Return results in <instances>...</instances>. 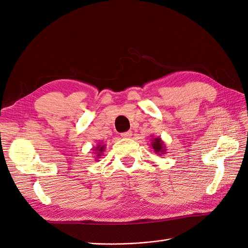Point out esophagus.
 I'll return each mask as SVG.
<instances>
[{"label":"esophagus","instance_id":"esophagus-1","mask_svg":"<svg viewBox=\"0 0 248 248\" xmlns=\"http://www.w3.org/2000/svg\"><path fill=\"white\" fill-rule=\"evenodd\" d=\"M122 136L124 138H130L132 136V132L131 131H128V132H124V133L122 134Z\"/></svg>","mask_w":248,"mask_h":248}]
</instances>
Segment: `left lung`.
<instances>
[{
    "mask_svg": "<svg viewBox=\"0 0 248 248\" xmlns=\"http://www.w3.org/2000/svg\"><path fill=\"white\" fill-rule=\"evenodd\" d=\"M151 140L152 141H151L150 146L152 147V149H153L155 153H156L157 155L166 154L167 149H166L164 141L162 140V138H160V137H152Z\"/></svg>",
    "mask_w": 248,
    "mask_h": 248,
    "instance_id": "left-lung-1",
    "label": "left lung"
}]
</instances>
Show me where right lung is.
Here are the masks:
<instances>
[{
  "mask_svg": "<svg viewBox=\"0 0 248 248\" xmlns=\"http://www.w3.org/2000/svg\"><path fill=\"white\" fill-rule=\"evenodd\" d=\"M106 149V145H102V142H99L96 147H94L92 150H93L94 154H96V159L99 158L100 155L103 153V151H105Z\"/></svg>",
  "mask_w": 248,
  "mask_h": 248,
  "instance_id": "right-lung-1",
  "label": "right lung"
}]
</instances>
